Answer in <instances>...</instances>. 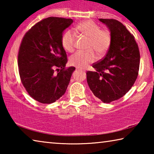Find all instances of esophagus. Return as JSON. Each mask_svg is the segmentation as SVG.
<instances>
[{"instance_id": "1", "label": "esophagus", "mask_w": 154, "mask_h": 154, "mask_svg": "<svg viewBox=\"0 0 154 154\" xmlns=\"http://www.w3.org/2000/svg\"><path fill=\"white\" fill-rule=\"evenodd\" d=\"M77 70H79V71H85V70H83V69H77Z\"/></svg>"}]
</instances>
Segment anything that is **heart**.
Returning a JSON list of instances; mask_svg holds the SVG:
<instances>
[{"mask_svg": "<svg viewBox=\"0 0 154 154\" xmlns=\"http://www.w3.org/2000/svg\"><path fill=\"white\" fill-rule=\"evenodd\" d=\"M76 32L90 38L88 45L89 51H77L70 58V63L79 69H83L94 62L96 54L103 56L110 48L112 41L111 32L106 29H100V27L92 20L81 22L75 27ZM77 35L73 30H68L62 36L61 43L66 51L72 52L75 50Z\"/></svg>", "mask_w": 154, "mask_h": 154, "instance_id": "b5f03b06", "label": "heart"}]
</instances>
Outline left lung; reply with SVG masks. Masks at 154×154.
I'll use <instances>...</instances> for the list:
<instances>
[{"label": "left lung", "mask_w": 154, "mask_h": 154, "mask_svg": "<svg viewBox=\"0 0 154 154\" xmlns=\"http://www.w3.org/2000/svg\"><path fill=\"white\" fill-rule=\"evenodd\" d=\"M110 30L112 41L106 56L87 71V82L94 95L105 103L118 100L130 90L139 75L140 52L134 36L114 19H99Z\"/></svg>", "instance_id": "left-lung-1"}]
</instances>
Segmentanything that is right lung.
Returning <instances> with one entry per match:
<instances>
[{"mask_svg": "<svg viewBox=\"0 0 154 154\" xmlns=\"http://www.w3.org/2000/svg\"><path fill=\"white\" fill-rule=\"evenodd\" d=\"M72 22L45 18L27 31L21 42L17 57L21 82L28 94L41 103H54L64 95L75 69L65 67L67 56L61 43L62 32Z\"/></svg>", "mask_w": 154, "mask_h": 154, "instance_id": "right-lung-1", "label": "right lung"}]
</instances>
